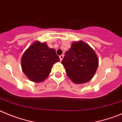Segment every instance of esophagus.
<instances>
[{
	"instance_id": "esophagus-1",
	"label": "esophagus",
	"mask_w": 122,
	"mask_h": 122,
	"mask_svg": "<svg viewBox=\"0 0 122 122\" xmlns=\"http://www.w3.org/2000/svg\"><path fill=\"white\" fill-rule=\"evenodd\" d=\"M63 58H64V55H61L60 56V60H61V61H62V59H63Z\"/></svg>"
}]
</instances>
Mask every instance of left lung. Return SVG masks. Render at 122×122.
Returning <instances> with one entry per match:
<instances>
[{"instance_id": "obj_1", "label": "left lung", "mask_w": 122, "mask_h": 122, "mask_svg": "<svg viewBox=\"0 0 122 122\" xmlns=\"http://www.w3.org/2000/svg\"><path fill=\"white\" fill-rule=\"evenodd\" d=\"M62 61L68 77L75 84H83L94 77L98 58L94 49L83 41L72 44Z\"/></svg>"}]
</instances>
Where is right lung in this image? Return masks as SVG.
Instances as JSON below:
<instances>
[{"label": "right lung", "instance_id": "1", "mask_svg": "<svg viewBox=\"0 0 122 122\" xmlns=\"http://www.w3.org/2000/svg\"><path fill=\"white\" fill-rule=\"evenodd\" d=\"M60 61L55 49L45 42L36 41L22 56V70L30 81L41 83L48 77L53 64Z\"/></svg>", "mask_w": 122, "mask_h": 122}]
</instances>
